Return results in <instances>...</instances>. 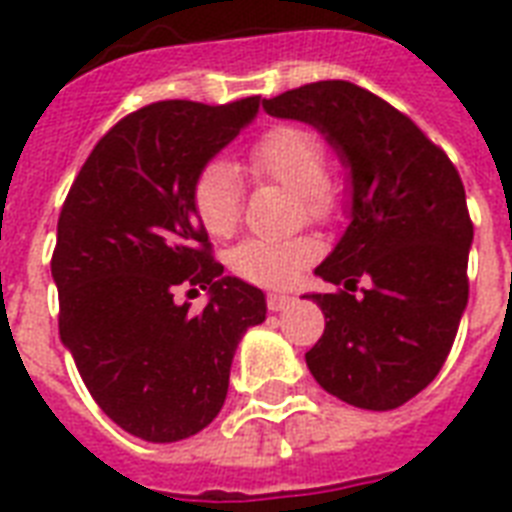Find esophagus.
Masks as SVG:
<instances>
[{
  "label": "esophagus",
  "mask_w": 512,
  "mask_h": 512,
  "mask_svg": "<svg viewBox=\"0 0 512 512\" xmlns=\"http://www.w3.org/2000/svg\"><path fill=\"white\" fill-rule=\"evenodd\" d=\"M292 303H295V297L289 295V292H271V295H268V311L273 313L284 311V308H289Z\"/></svg>",
  "instance_id": "1"
}]
</instances>
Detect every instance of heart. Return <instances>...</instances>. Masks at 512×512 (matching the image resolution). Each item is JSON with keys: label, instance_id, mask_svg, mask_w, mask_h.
I'll use <instances>...</instances> for the list:
<instances>
[{"label": "heart", "instance_id": "b5f03b06", "mask_svg": "<svg viewBox=\"0 0 512 512\" xmlns=\"http://www.w3.org/2000/svg\"><path fill=\"white\" fill-rule=\"evenodd\" d=\"M249 170L297 191L308 220L335 215L337 191L327 180L329 156L324 140L303 124H276L249 148ZM244 183L239 170L225 159H212L191 183V209L209 236H231L241 217ZM313 255L305 239L263 241L247 239L228 252V268L239 279L279 287L300 273Z\"/></svg>", "mask_w": 512, "mask_h": 512}]
</instances>
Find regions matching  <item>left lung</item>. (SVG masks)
Listing matches in <instances>:
<instances>
[{"instance_id": "obj_1", "label": "left lung", "mask_w": 512, "mask_h": 512, "mask_svg": "<svg viewBox=\"0 0 512 512\" xmlns=\"http://www.w3.org/2000/svg\"><path fill=\"white\" fill-rule=\"evenodd\" d=\"M263 108L316 127L350 172V223L316 268L349 292L305 295L327 319L305 364L345 404L396 409L436 380L468 305L473 223L460 172L409 116L358 84H305ZM361 278L367 287L353 296Z\"/></svg>"}]
</instances>
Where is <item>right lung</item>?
<instances>
[{"instance_id":"1","label":"right lung","mask_w":512,"mask_h":512,"mask_svg":"<svg viewBox=\"0 0 512 512\" xmlns=\"http://www.w3.org/2000/svg\"><path fill=\"white\" fill-rule=\"evenodd\" d=\"M257 108L260 98L162 100L124 116L92 148L60 209V340L100 409L151 444L183 441L215 420L239 340L265 321V295L223 276L191 209L196 172ZM177 286L207 288L205 311L177 306Z\"/></svg>"}]
</instances>
